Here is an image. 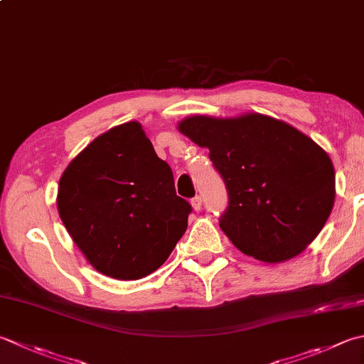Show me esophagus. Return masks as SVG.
<instances>
[{
  "label": "esophagus",
  "instance_id": "34e87169",
  "mask_svg": "<svg viewBox=\"0 0 364 364\" xmlns=\"http://www.w3.org/2000/svg\"><path fill=\"white\" fill-rule=\"evenodd\" d=\"M191 205H192V208H194V211H200L202 210V197L200 196H196L191 200Z\"/></svg>",
  "mask_w": 364,
  "mask_h": 364
}]
</instances>
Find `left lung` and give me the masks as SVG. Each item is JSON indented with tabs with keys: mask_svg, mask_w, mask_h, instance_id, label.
<instances>
[{
	"mask_svg": "<svg viewBox=\"0 0 364 364\" xmlns=\"http://www.w3.org/2000/svg\"><path fill=\"white\" fill-rule=\"evenodd\" d=\"M178 131L210 149L229 192L219 225L241 252L281 263L301 254L323 229L336 196L334 167L308 135L252 112L188 117Z\"/></svg>",
	"mask_w": 364,
	"mask_h": 364,
	"instance_id": "8db88e82",
	"label": "left lung"
}]
</instances>
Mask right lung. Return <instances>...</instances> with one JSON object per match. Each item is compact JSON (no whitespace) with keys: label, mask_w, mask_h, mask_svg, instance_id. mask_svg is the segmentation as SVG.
Returning <instances> with one entry per match:
<instances>
[{"label":"right lung","mask_w":364,"mask_h":364,"mask_svg":"<svg viewBox=\"0 0 364 364\" xmlns=\"http://www.w3.org/2000/svg\"><path fill=\"white\" fill-rule=\"evenodd\" d=\"M56 206L87 260L119 281L156 272L186 232L192 210L137 121L101 134L69 162Z\"/></svg>","instance_id":"obj_1"}]
</instances>
